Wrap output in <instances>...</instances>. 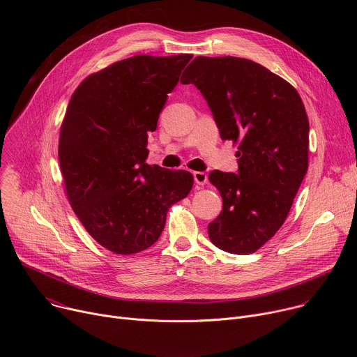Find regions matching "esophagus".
Listing matches in <instances>:
<instances>
[{
  "label": "esophagus",
  "instance_id": "obj_1",
  "mask_svg": "<svg viewBox=\"0 0 357 357\" xmlns=\"http://www.w3.org/2000/svg\"><path fill=\"white\" fill-rule=\"evenodd\" d=\"M193 179H195V183L199 185V186H203L206 182H208V175L205 172H193Z\"/></svg>",
  "mask_w": 357,
  "mask_h": 357
}]
</instances>
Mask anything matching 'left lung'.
<instances>
[{"mask_svg":"<svg viewBox=\"0 0 357 357\" xmlns=\"http://www.w3.org/2000/svg\"><path fill=\"white\" fill-rule=\"evenodd\" d=\"M182 84H195L213 113L222 139L237 144V174L212 171L222 213L208 226L211 241L251 254L284 225L308 171L310 121L298 91L248 59L197 56Z\"/></svg>","mask_w":357,"mask_h":357,"instance_id":"left-lung-1","label":"left lung"}]
</instances>
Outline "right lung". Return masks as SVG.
<instances>
[{"mask_svg":"<svg viewBox=\"0 0 357 357\" xmlns=\"http://www.w3.org/2000/svg\"><path fill=\"white\" fill-rule=\"evenodd\" d=\"M192 55H137L87 76L61 127L59 164L68 200L89 234L128 256L154 244L168 209L193 176L148 165V134Z\"/></svg>","mask_w":357,"mask_h":357,"instance_id":"1","label":"right lung"}]
</instances>
